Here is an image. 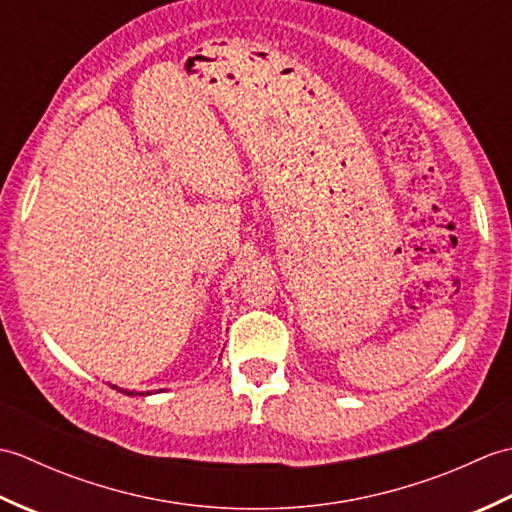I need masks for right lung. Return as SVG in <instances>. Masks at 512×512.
Returning <instances> with one entry per match:
<instances>
[{
    "label": "right lung",
    "mask_w": 512,
    "mask_h": 512,
    "mask_svg": "<svg viewBox=\"0 0 512 512\" xmlns=\"http://www.w3.org/2000/svg\"><path fill=\"white\" fill-rule=\"evenodd\" d=\"M112 387H114V389H118L116 385H112ZM118 391H123V394H127V396H136L134 391H127V389H118ZM147 394H149V391H147ZM138 396H145V394H138Z\"/></svg>",
    "instance_id": "add662e5"
}]
</instances>
